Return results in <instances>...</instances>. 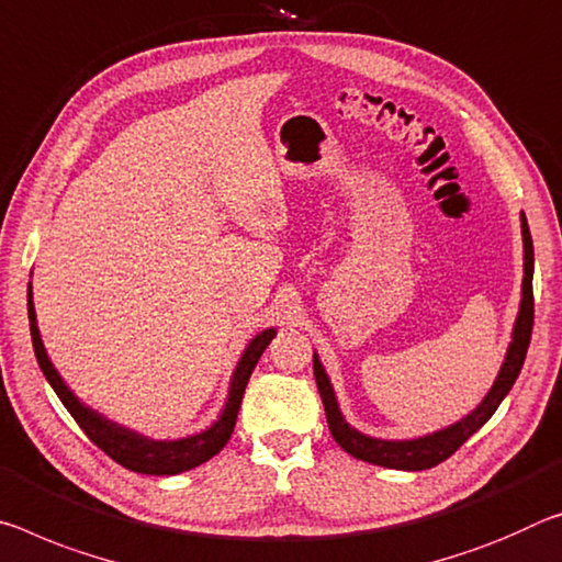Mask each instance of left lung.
Listing matches in <instances>:
<instances>
[{
  "label": "left lung",
  "mask_w": 562,
  "mask_h": 562,
  "mask_svg": "<svg viewBox=\"0 0 562 562\" xmlns=\"http://www.w3.org/2000/svg\"><path fill=\"white\" fill-rule=\"evenodd\" d=\"M522 247H525V278H522V302L520 313L515 319L513 329V342L507 347L505 362L501 368V375H497L495 385L490 387L483 403L477 405L468 417H462L460 423L445 427L432 435H425V438L417 440H375L368 438L345 423V417L337 407V400L333 393V385L325 375L323 364H319L317 355L313 358V370H315V382L319 390V397H323L325 415L329 432H333L335 442L340 445L345 452H350L352 458L372 462V465L380 468H393V470H427L440 465L442 460H448L452 452H456L462 442H465L470 435H475L480 427H483L497 405L503 403V397L510 393L513 382L518 380L525 355H528L530 335H532V317H536V302H532V237L528 220L522 215Z\"/></svg>",
  "instance_id": "1"
}]
</instances>
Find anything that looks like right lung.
<instances>
[{
  "label": "right lung",
  "mask_w": 562,
  "mask_h": 562,
  "mask_svg": "<svg viewBox=\"0 0 562 562\" xmlns=\"http://www.w3.org/2000/svg\"><path fill=\"white\" fill-rule=\"evenodd\" d=\"M26 313H30L34 355H37V362L44 372V378H47L49 385L55 387V393L61 400V405L69 409V415L75 417L77 425L82 427L87 438L92 440L97 448L106 452V456H110L114 462H120L122 468L132 470V473H142V475L184 473V470H192V468L202 465V462H207L212 456H217V452L225 448L229 435H233V430H235L237 409H239V405H243L247 380H249V375H252L257 360L262 358L265 347L270 345L274 337V329H265V333L257 335L255 340L247 345L243 360L237 362L233 385H229L227 405H225V409H222L220 420L212 425L210 430L192 435V438H184V440L162 442V440L142 438V435L132 432V430H124V427L104 420V417L97 415L94 409H89L87 405L79 403L72 390L65 385V380L59 378L55 364L49 362L47 352H44V345H42V337L37 329V315H34L32 284H30V290H26Z\"/></svg>",
  "instance_id": "right-lung-1"
}]
</instances>
